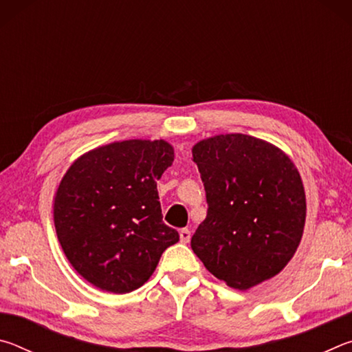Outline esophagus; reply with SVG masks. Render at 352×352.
I'll return each instance as SVG.
<instances>
[{"label": "esophagus", "instance_id": "obj_1", "mask_svg": "<svg viewBox=\"0 0 352 352\" xmlns=\"http://www.w3.org/2000/svg\"><path fill=\"white\" fill-rule=\"evenodd\" d=\"M180 241L183 243H188L190 241V231L188 228H183L180 230Z\"/></svg>", "mask_w": 352, "mask_h": 352}]
</instances>
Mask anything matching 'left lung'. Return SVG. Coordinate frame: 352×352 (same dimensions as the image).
<instances>
[{"instance_id":"8db88e82","label":"left lung","mask_w":352,"mask_h":352,"mask_svg":"<svg viewBox=\"0 0 352 352\" xmlns=\"http://www.w3.org/2000/svg\"><path fill=\"white\" fill-rule=\"evenodd\" d=\"M208 212L190 248L208 272L247 290L276 276L294 258L306 223V192L296 166L272 142L243 133L192 147Z\"/></svg>"}]
</instances>
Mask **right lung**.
Instances as JSON below:
<instances>
[{
    "label": "right lung",
    "mask_w": 352,
    "mask_h": 352,
    "mask_svg": "<svg viewBox=\"0 0 352 352\" xmlns=\"http://www.w3.org/2000/svg\"><path fill=\"white\" fill-rule=\"evenodd\" d=\"M174 162L164 140H126L80 155L54 197L57 239L69 264L100 290L133 292L178 242L163 223L157 180Z\"/></svg>",
    "instance_id": "1"
}]
</instances>
